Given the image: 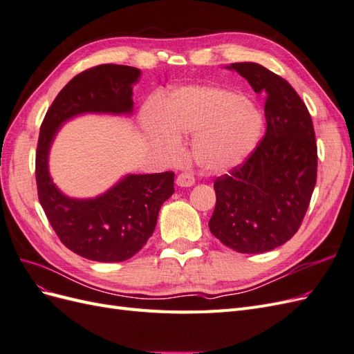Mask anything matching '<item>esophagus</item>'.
<instances>
[{"label": "esophagus", "instance_id": "obj_1", "mask_svg": "<svg viewBox=\"0 0 354 354\" xmlns=\"http://www.w3.org/2000/svg\"><path fill=\"white\" fill-rule=\"evenodd\" d=\"M176 183L180 187H190V186L195 185V177L192 176L190 173H187V171H185V173H181V174L177 176Z\"/></svg>", "mask_w": 354, "mask_h": 354}]
</instances>
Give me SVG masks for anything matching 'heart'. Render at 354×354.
<instances>
[{"label":"heart","mask_w":354,"mask_h":354,"mask_svg":"<svg viewBox=\"0 0 354 354\" xmlns=\"http://www.w3.org/2000/svg\"><path fill=\"white\" fill-rule=\"evenodd\" d=\"M263 124L260 109L238 93L217 85H186L171 93L160 118L147 122V134L171 155L180 151V136H194L196 164L207 173L223 174L252 153Z\"/></svg>","instance_id":"1"}]
</instances>
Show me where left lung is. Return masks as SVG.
<instances>
[{
	"label": "left lung",
	"instance_id": "8db88e82",
	"mask_svg": "<svg viewBox=\"0 0 354 354\" xmlns=\"http://www.w3.org/2000/svg\"><path fill=\"white\" fill-rule=\"evenodd\" d=\"M266 97V134L245 162L214 181L211 233L242 254L272 251L301 226L317 174L315 128L304 102L259 63H232Z\"/></svg>",
	"mask_w": 354,
	"mask_h": 354
}]
</instances>
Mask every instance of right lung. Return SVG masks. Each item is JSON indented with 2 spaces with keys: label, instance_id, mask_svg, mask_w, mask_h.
Wrapping results in <instances>:
<instances>
[{
  "label": "right lung",
  "instance_id": "obj_1",
  "mask_svg": "<svg viewBox=\"0 0 354 354\" xmlns=\"http://www.w3.org/2000/svg\"><path fill=\"white\" fill-rule=\"evenodd\" d=\"M140 71L99 65L78 73L57 94L41 124L35 177L41 207L62 243L84 259L120 263L131 259L152 236L162 203L174 194V173L128 174L103 195H63L48 173V153L63 122L82 113L130 115L133 85Z\"/></svg>",
  "mask_w": 354,
  "mask_h": 354
}]
</instances>
